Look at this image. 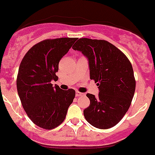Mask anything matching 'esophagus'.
<instances>
[{"instance_id":"34e87169","label":"esophagus","mask_w":155,"mask_h":155,"mask_svg":"<svg viewBox=\"0 0 155 155\" xmlns=\"http://www.w3.org/2000/svg\"><path fill=\"white\" fill-rule=\"evenodd\" d=\"M83 95H85V94L82 93V92H78V91H76V97H79V96H83Z\"/></svg>"}]
</instances>
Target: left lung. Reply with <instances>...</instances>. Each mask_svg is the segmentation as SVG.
<instances>
[{
    "label": "left lung",
    "mask_w": 155,
    "mask_h": 155,
    "mask_svg": "<svg viewBox=\"0 0 155 155\" xmlns=\"http://www.w3.org/2000/svg\"><path fill=\"white\" fill-rule=\"evenodd\" d=\"M89 60L90 79L97 82V97L87 93L90 105L83 111L92 126L108 129L128 112L135 90L132 66L120 50L106 40L80 38L73 45Z\"/></svg>",
    "instance_id": "1"
}]
</instances>
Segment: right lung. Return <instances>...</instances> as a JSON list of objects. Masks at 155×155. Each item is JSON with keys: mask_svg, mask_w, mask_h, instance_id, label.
<instances>
[{"mask_svg": "<svg viewBox=\"0 0 155 155\" xmlns=\"http://www.w3.org/2000/svg\"><path fill=\"white\" fill-rule=\"evenodd\" d=\"M77 38L45 40L27 51L21 61L17 88L23 108L33 122L45 129H53L64 121L76 92L53 86L56 81L59 62Z\"/></svg>", "mask_w": 155, "mask_h": 155, "instance_id": "obj_1", "label": "right lung"}]
</instances>
